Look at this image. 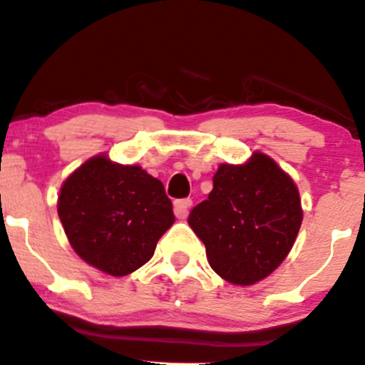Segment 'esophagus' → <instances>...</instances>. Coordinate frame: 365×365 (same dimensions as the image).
Here are the masks:
<instances>
[{"label":"esophagus","mask_w":365,"mask_h":365,"mask_svg":"<svg viewBox=\"0 0 365 365\" xmlns=\"http://www.w3.org/2000/svg\"><path fill=\"white\" fill-rule=\"evenodd\" d=\"M190 206H192L190 199H178V201H175V215H176V218H180V220L187 218Z\"/></svg>","instance_id":"1"}]
</instances>
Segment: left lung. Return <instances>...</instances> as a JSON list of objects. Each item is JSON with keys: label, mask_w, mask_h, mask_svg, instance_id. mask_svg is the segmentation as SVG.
<instances>
[{"label": "left lung", "mask_w": 365, "mask_h": 365, "mask_svg": "<svg viewBox=\"0 0 365 365\" xmlns=\"http://www.w3.org/2000/svg\"><path fill=\"white\" fill-rule=\"evenodd\" d=\"M302 220L291 176L274 159L255 152L244 164H220L213 190L190 211L189 225L220 277L251 286L286 259Z\"/></svg>", "instance_id": "left-lung-1"}]
</instances>
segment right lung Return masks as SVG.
Returning a JSON list of instances; mask_svg holds the SVG:
<instances>
[{"mask_svg":"<svg viewBox=\"0 0 365 365\" xmlns=\"http://www.w3.org/2000/svg\"><path fill=\"white\" fill-rule=\"evenodd\" d=\"M57 207L72 250L114 277L145 265L175 222L158 178L106 155L88 159L63 182Z\"/></svg>","mask_w":365,"mask_h":365,"instance_id":"obj_1","label":"right lung"}]
</instances>
